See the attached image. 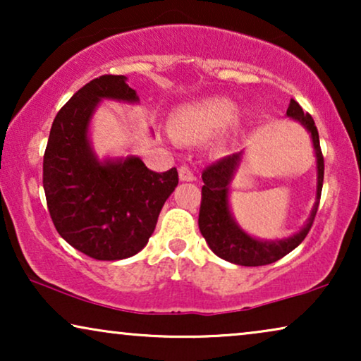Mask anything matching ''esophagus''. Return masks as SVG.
<instances>
[{"label": "esophagus", "instance_id": "obj_1", "mask_svg": "<svg viewBox=\"0 0 361 361\" xmlns=\"http://www.w3.org/2000/svg\"><path fill=\"white\" fill-rule=\"evenodd\" d=\"M179 179H180L182 182H192V180L195 179V176H194V172L190 171V167L180 166V167H179Z\"/></svg>", "mask_w": 361, "mask_h": 361}]
</instances>
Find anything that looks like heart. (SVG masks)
<instances>
[{
  "label": "heart",
  "instance_id": "1",
  "mask_svg": "<svg viewBox=\"0 0 361 361\" xmlns=\"http://www.w3.org/2000/svg\"><path fill=\"white\" fill-rule=\"evenodd\" d=\"M238 116V106L228 98H207L177 110L171 118V133L182 142H202L224 131Z\"/></svg>",
  "mask_w": 361,
  "mask_h": 361
}]
</instances>
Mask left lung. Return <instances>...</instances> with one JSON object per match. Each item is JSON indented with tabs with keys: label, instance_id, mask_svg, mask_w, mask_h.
Instances as JSON below:
<instances>
[{
	"label": "left lung",
	"instance_id": "left-lung-1",
	"mask_svg": "<svg viewBox=\"0 0 361 361\" xmlns=\"http://www.w3.org/2000/svg\"><path fill=\"white\" fill-rule=\"evenodd\" d=\"M286 115L299 121L312 137L315 157H317V194H315L314 209L310 212L307 224L289 238L273 241L253 238V236L240 228V225L236 224L233 215H231L228 204L230 182L233 179L236 169H238L243 151L221 157L220 161L214 162L202 172L204 187H202L199 228L202 236L209 243L210 250L219 258L230 261V263L240 266H264L274 263V261L284 258L294 248H298L314 224L324 184V156L322 151H320L319 131L312 116L309 113H304L295 100H290Z\"/></svg>",
	"mask_w": 361,
	"mask_h": 361
}]
</instances>
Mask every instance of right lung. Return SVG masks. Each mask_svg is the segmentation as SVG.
Segmentation results:
<instances>
[{"label": "right lung", "instance_id": "1", "mask_svg": "<svg viewBox=\"0 0 361 361\" xmlns=\"http://www.w3.org/2000/svg\"><path fill=\"white\" fill-rule=\"evenodd\" d=\"M103 98L140 100L125 75H102L83 85L52 123L42 184L59 235L93 259L116 261L147 245L179 176L176 167L161 174L147 169L136 156L98 161L88 126Z\"/></svg>", "mask_w": 361, "mask_h": 361}]
</instances>
